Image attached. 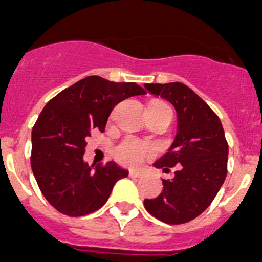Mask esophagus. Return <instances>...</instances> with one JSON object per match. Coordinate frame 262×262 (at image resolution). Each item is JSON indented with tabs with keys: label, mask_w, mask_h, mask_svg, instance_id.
<instances>
[{
	"label": "esophagus",
	"mask_w": 262,
	"mask_h": 262,
	"mask_svg": "<svg viewBox=\"0 0 262 262\" xmlns=\"http://www.w3.org/2000/svg\"><path fill=\"white\" fill-rule=\"evenodd\" d=\"M129 175L132 178H143L145 176V171L143 169H133V171L129 172Z\"/></svg>",
	"instance_id": "esophagus-1"
}]
</instances>
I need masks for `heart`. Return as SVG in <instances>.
I'll return each mask as SVG.
<instances>
[{"label": "heart", "mask_w": 262, "mask_h": 262, "mask_svg": "<svg viewBox=\"0 0 262 262\" xmlns=\"http://www.w3.org/2000/svg\"><path fill=\"white\" fill-rule=\"evenodd\" d=\"M151 104H159L162 107L168 108L162 102H152ZM152 154H154V150L150 146L138 140H134V138H126L115 150L116 159L122 164L132 167L140 166L147 158L152 157Z\"/></svg>", "instance_id": "obj_1"}]
</instances>
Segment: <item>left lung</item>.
Returning <instances> with one entry per match:
<instances>
[{
    "mask_svg": "<svg viewBox=\"0 0 262 262\" xmlns=\"http://www.w3.org/2000/svg\"><path fill=\"white\" fill-rule=\"evenodd\" d=\"M146 90L171 103L178 114V133L157 168L175 178L163 181L157 199L145 200L146 210L168 225L197 218L210 206L227 175L228 145L222 122L206 103L180 82L146 83Z\"/></svg>",
    "mask_w": 262,
    "mask_h": 262,
    "instance_id": "obj_1",
    "label": "left lung"
}]
</instances>
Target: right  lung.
Masks as SVG:
<instances>
[{
  "instance_id": "right-lung-1",
  "label": "right lung",
  "mask_w": 262,
  "mask_h": 262,
  "mask_svg": "<svg viewBox=\"0 0 262 262\" xmlns=\"http://www.w3.org/2000/svg\"><path fill=\"white\" fill-rule=\"evenodd\" d=\"M145 94L134 82L90 75L47 103L32 129L31 168L56 210L69 216L94 213L107 202L116 181L128 176L115 162L89 166L83 160L86 140L94 129L104 132L115 105Z\"/></svg>"
}]
</instances>
